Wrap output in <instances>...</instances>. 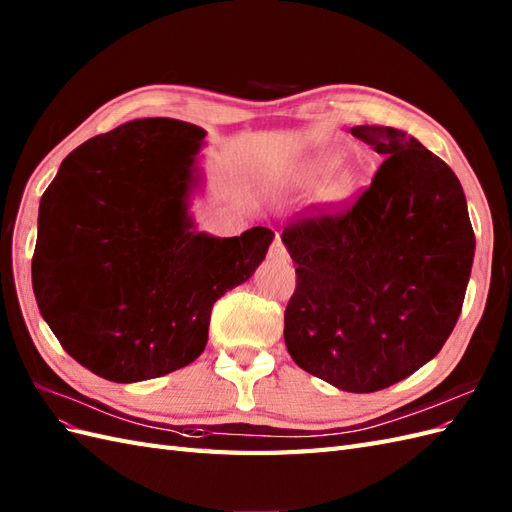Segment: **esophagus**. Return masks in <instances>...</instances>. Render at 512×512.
Returning a JSON list of instances; mask_svg holds the SVG:
<instances>
[{
  "mask_svg": "<svg viewBox=\"0 0 512 512\" xmlns=\"http://www.w3.org/2000/svg\"><path fill=\"white\" fill-rule=\"evenodd\" d=\"M269 258L275 260V262H288V260H290V256H288V252H286V247H284V243H282L280 239L273 241L271 250H269Z\"/></svg>",
  "mask_w": 512,
  "mask_h": 512,
  "instance_id": "obj_1",
  "label": "esophagus"
}]
</instances>
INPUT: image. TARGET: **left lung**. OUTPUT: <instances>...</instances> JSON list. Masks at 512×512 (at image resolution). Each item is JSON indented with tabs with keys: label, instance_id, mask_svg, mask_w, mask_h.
<instances>
[{
	"label": "left lung",
	"instance_id": "8db88e82",
	"mask_svg": "<svg viewBox=\"0 0 512 512\" xmlns=\"http://www.w3.org/2000/svg\"><path fill=\"white\" fill-rule=\"evenodd\" d=\"M351 133L385 161L351 209L282 232L297 265L284 342L310 375L366 394L407 379L444 347L476 239L457 174L416 137L377 124Z\"/></svg>",
	"mask_w": 512,
	"mask_h": 512
}]
</instances>
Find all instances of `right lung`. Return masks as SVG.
<instances>
[{
    "label": "right lung",
    "instance_id": "add662e5",
    "mask_svg": "<svg viewBox=\"0 0 512 512\" xmlns=\"http://www.w3.org/2000/svg\"><path fill=\"white\" fill-rule=\"evenodd\" d=\"M206 131L142 118L68 155L43 193L32 286L64 351L116 383L163 377L209 340L213 303L247 282L275 234L198 232Z\"/></svg>",
    "mask_w": 512,
    "mask_h": 512
}]
</instances>
